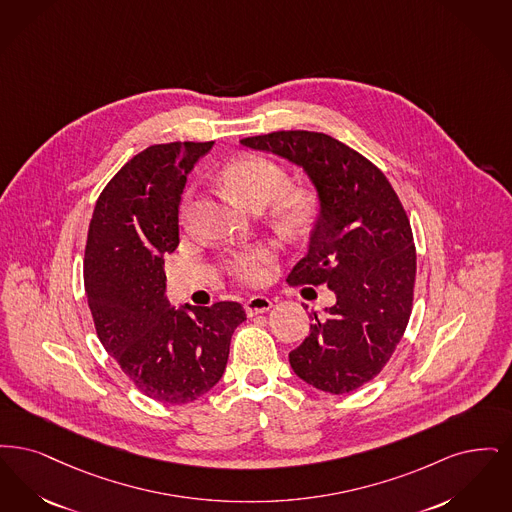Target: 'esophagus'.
I'll use <instances>...</instances> for the list:
<instances>
[{"mask_svg":"<svg viewBox=\"0 0 512 512\" xmlns=\"http://www.w3.org/2000/svg\"><path fill=\"white\" fill-rule=\"evenodd\" d=\"M273 302L267 298V296H252L245 302V310L248 313V317L256 315V313H266L271 310Z\"/></svg>","mask_w":512,"mask_h":512,"instance_id":"1","label":"esophagus"}]
</instances>
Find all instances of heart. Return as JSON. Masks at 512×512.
I'll list each match as a JSON object with an SVG mask.
<instances>
[{
    "mask_svg": "<svg viewBox=\"0 0 512 512\" xmlns=\"http://www.w3.org/2000/svg\"><path fill=\"white\" fill-rule=\"evenodd\" d=\"M222 179L225 187L250 210H262L271 202V218L281 231L300 233L317 218V195L312 189H287L289 178L273 160L262 156L239 158L223 170ZM273 258V246H250L233 254L227 260V269L239 281L256 285L266 281Z\"/></svg>",
    "mask_w": 512,
    "mask_h": 512,
    "instance_id": "heart-1",
    "label": "heart"
}]
</instances>
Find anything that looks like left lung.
<instances>
[{
	"label": "left lung",
	"instance_id": "1",
	"mask_svg": "<svg viewBox=\"0 0 512 512\" xmlns=\"http://www.w3.org/2000/svg\"><path fill=\"white\" fill-rule=\"evenodd\" d=\"M287 158L313 183L319 216L290 285L336 296L289 354L292 371L329 394L354 392L394 354L409 323L417 254L407 214L377 166L331 135L290 130L241 139Z\"/></svg>",
	"mask_w": 512,
	"mask_h": 512
}]
</instances>
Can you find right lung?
Segmentation results:
<instances>
[{"label": "right lung", "mask_w": 512, "mask_h": 512, "mask_svg": "<svg viewBox=\"0 0 512 512\" xmlns=\"http://www.w3.org/2000/svg\"><path fill=\"white\" fill-rule=\"evenodd\" d=\"M214 141L151 145L107 183L89 222L84 287L95 331L124 375L151 400L181 405L222 378L239 302L172 308L164 256L179 245L187 176Z\"/></svg>", "instance_id": "1"}]
</instances>
